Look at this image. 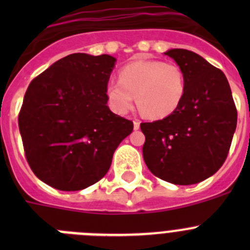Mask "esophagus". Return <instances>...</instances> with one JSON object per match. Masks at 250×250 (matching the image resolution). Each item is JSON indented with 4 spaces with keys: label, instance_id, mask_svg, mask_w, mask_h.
<instances>
[{
    "label": "esophagus",
    "instance_id": "obj_1",
    "mask_svg": "<svg viewBox=\"0 0 250 250\" xmlns=\"http://www.w3.org/2000/svg\"><path fill=\"white\" fill-rule=\"evenodd\" d=\"M134 129H135V130L140 129V121L134 120Z\"/></svg>",
    "mask_w": 250,
    "mask_h": 250
}]
</instances>
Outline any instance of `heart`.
I'll return each instance as SVG.
<instances>
[{
  "label": "heart",
  "mask_w": 250,
  "mask_h": 250,
  "mask_svg": "<svg viewBox=\"0 0 250 250\" xmlns=\"http://www.w3.org/2000/svg\"><path fill=\"white\" fill-rule=\"evenodd\" d=\"M107 98L116 111L126 112L136 103L145 118L158 120L175 112L185 95L182 68L161 61H135L121 68L120 81H110Z\"/></svg>",
  "instance_id": "obj_1"
}]
</instances>
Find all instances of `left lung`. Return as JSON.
<instances>
[{
    "mask_svg": "<svg viewBox=\"0 0 250 250\" xmlns=\"http://www.w3.org/2000/svg\"><path fill=\"white\" fill-rule=\"evenodd\" d=\"M165 55L182 68L185 95L167 118L140 124L145 135L143 156L161 180L196 184L224 164L237 127V107L222 70L184 48H173Z\"/></svg>",
    "mask_w": 250,
    "mask_h": 250,
    "instance_id": "obj_1",
    "label": "left lung"
}]
</instances>
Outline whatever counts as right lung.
Here are the masks:
<instances>
[{
  "instance_id": "right-lung-1",
  "label": "right lung",
  "mask_w": 250,
  "mask_h": 250,
  "mask_svg": "<svg viewBox=\"0 0 250 250\" xmlns=\"http://www.w3.org/2000/svg\"><path fill=\"white\" fill-rule=\"evenodd\" d=\"M115 61L110 55H68L28 85L19 114L23 150L35 175L55 189L98 183L134 129L107 106Z\"/></svg>"
}]
</instances>
